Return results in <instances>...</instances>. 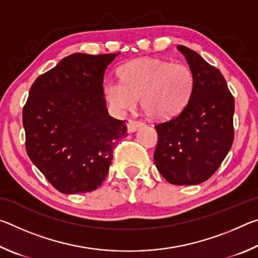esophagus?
<instances>
[{
    "label": "esophagus",
    "mask_w": 258,
    "mask_h": 258,
    "mask_svg": "<svg viewBox=\"0 0 258 258\" xmlns=\"http://www.w3.org/2000/svg\"><path fill=\"white\" fill-rule=\"evenodd\" d=\"M145 126V123L140 120H134V119H130L127 121V130L130 133H133L135 131H138L139 128H141Z\"/></svg>",
    "instance_id": "obj_1"
}]
</instances>
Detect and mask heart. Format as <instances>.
<instances>
[{
  "mask_svg": "<svg viewBox=\"0 0 258 258\" xmlns=\"http://www.w3.org/2000/svg\"><path fill=\"white\" fill-rule=\"evenodd\" d=\"M121 83H108L104 95L117 111L132 110L140 98V107L151 119L169 120L184 110L195 89V77L184 63L143 58L118 69Z\"/></svg>",
  "mask_w": 258,
  "mask_h": 258,
  "instance_id": "1",
  "label": "heart"
}]
</instances>
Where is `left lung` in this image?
Returning <instances> with one entry per match:
<instances>
[{
  "label": "left lung",
  "instance_id": "1",
  "mask_svg": "<svg viewBox=\"0 0 258 258\" xmlns=\"http://www.w3.org/2000/svg\"><path fill=\"white\" fill-rule=\"evenodd\" d=\"M195 77L189 104L173 119L157 124L155 163L166 181L195 185L220 167L234 139V98L225 78L197 52L178 45Z\"/></svg>",
  "mask_w": 258,
  "mask_h": 258
}]
</instances>
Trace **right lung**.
I'll return each mask as SVG.
<instances>
[{
  "instance_id": "add662e5",
  "label": "right lung",
  "mask_w": 258,
  "mask_h": 258,
  "mask_svg": "<svg viewBox=\"0 0 258 258\" xmlns=\"http://www.w3.org/2000/svg\"><path fill=\"white\" fill-rule=\"evenodd\" d=\"M118 54H71L30 87L23 109L26 151L61 194L98 189L113 148L127 135L103 97L104 72Z\"/></svg>"
}]
</instances>
